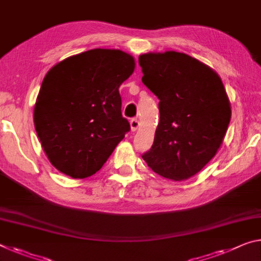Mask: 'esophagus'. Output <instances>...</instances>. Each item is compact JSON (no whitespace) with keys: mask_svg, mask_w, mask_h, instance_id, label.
Masks as SVG:
<instances>
[{"mask_svg":"<svg viewBox=\"0 0 261 261\" xmlns=\"http://www.w3.org/2000/svg\"><path fill=\"white\" fill-rule=\"evenodd\" d=\"M130 125H131V130L132 131H136L139 127V122L137 118H132L130 121Z\"/></svg>","mask_w":261,"mask_h":261,"instance_id":"esophagus-1","label":"esophagus"}]
</instances>
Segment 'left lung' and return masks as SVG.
<instances>
[{
	"label": "left lung",
	"instance_id": "obj_1",
	"mask_svg": "<svg viewBox=\"0 0 261 261\" xmlns=\"http://www.w3.org/2000/svg\"><path fill=\"white\" fill-rule=\"evenodd\" d=\"M139 66L143 84L160 101L154 142L143 159L166 179H188L214 158L226 134L231 108L223 82L180 52L142 55Z\"/></svg>",
	"mask_w": 261,
	"mask_h": 261
}]
</instances>
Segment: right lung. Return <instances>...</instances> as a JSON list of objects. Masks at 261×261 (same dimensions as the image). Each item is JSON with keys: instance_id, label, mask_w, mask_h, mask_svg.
<instances>
[{"instance_id": "1", "label": "right lung", "mask_w": 261, "mask_h": 261, "mask_svg": "<svg viewBox=\"0 0 261 261\" xmlns=\"http://www.w3.org/2000/svg\"><path fill=\"white\" fill-rule=\"evenodd\" d=\"M135 69L119 49L95 48L49 69L35 106V127L48 160L74 179L102 168L130 131L118 88Z\"/></svg>"}]
</instances>
